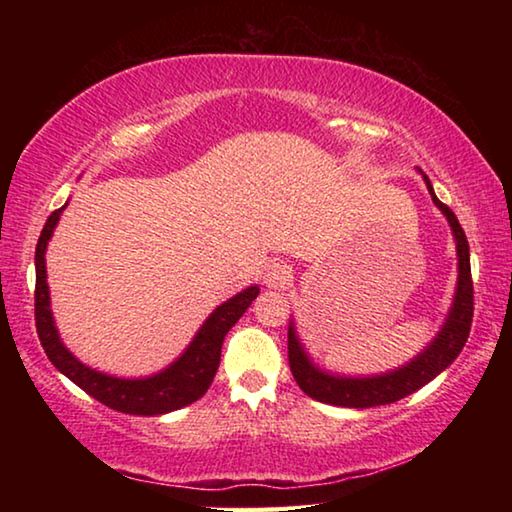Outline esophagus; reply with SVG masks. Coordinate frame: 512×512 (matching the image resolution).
<instances>
[{
    "instance_id": "1",
    "label": "esophagus",
    "mask_w": 512,
    "mask_h": 512,
    "mask_svg": "<svg viewBox=\"0 0 512 512\" xmlns=\"http://www.w3.org/2000/svg\"><path fill=\"white\" fill-rule=\"evenodd\" d=\"M293 280L291 268L284 262H275L266 268L264 275V284L268 289H287Z\"/></svg>"
}]
</instances>
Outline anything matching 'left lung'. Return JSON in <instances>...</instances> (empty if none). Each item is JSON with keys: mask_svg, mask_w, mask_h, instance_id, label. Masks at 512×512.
I'll return each mask as SVG.
<instances>
[{"mask_svg": "<svg viewBox=\"0 0 512 512\" xmlns=\"http://www.w3.org/2000/svg\"><path fill=\"white\" fill-rule=\"evenodd\" d=\"M420 176L424 178L433 205L440 212L452 228V235L456 241V259H458V277H456V291L452 307H449L445 323L440 325L438 334L433 341L427 343V348L420 350L411 361L404 366L381 372V375H366V377H352V375H339V372H329L314 363L311 354L302 345L296 323L293 318L289 320V366L293 372V379L298 381L302 393L309 395L311 400L332 404V406H345V409H370V406L393 404L402 397L411 395L436 379L440 372L452 366L454 359L461 354L463 345L470 336L472 327V314H474V287H472V271H470V246H467V237L458 223L456 214L449 210L445 203L438 201L436 192H433L431 180L424 176L422 169Z\"/></svg>", "mask_w": 512, "mask_h": 512, "instance_id": "obj_1", "label": "left lung"}]
</instances>
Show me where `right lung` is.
I'll return each instance as SVG.
<instances>
[{
    "instance_id": "add662e5",
    "label": "right lung",
    "mask_w": 512,
    "mask_h": 512,
    "mask_svg": "<svg viewBox=\"0 0 512 512\" xmlns=\"http://www.w3.org/2000/svg\"><path fill=\"white\" fill-rule=\"evenodd\" d=\"M65 207L67 203L49 216L36 246V327L49 361L67 379H72L76 386L92 395L94 400L128 415H164L201 400L207 388L212 386L216 370H219L225 334L230 332L232 325L246 314V309L259 296L257 284L221 302L205 318V323L198 327V332L183 354L160 372H153L149 377H117L85 366L60 339L54 314H51L47 284V246L54 237V230Z\"/></svg>"
}]
</instances>
